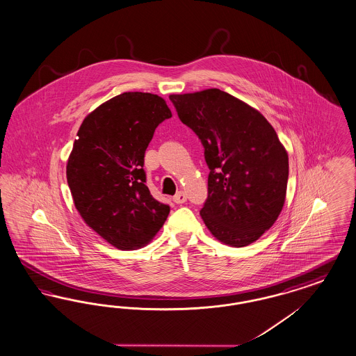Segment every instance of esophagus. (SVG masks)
Returning a JSON list of instances; mask_svg holds the SVG:
<instances>
[{
	"label": "esophagus",
	"mask_w": 356,
	"mask_h": 356,
	"mask_svg": "<svg viewBox=\"0 0 356 356\" xmlns=\"http://www.w3.org/2000/svg\"><path fill=\"white\" fill-rule=\"evenodd\" d=\"M173 201L176 202V204H183L186 201V195H185L184 192H179V193H176L175 196H173Z\"/></svg>",
	"instance_id": "1"
}]
</instances>
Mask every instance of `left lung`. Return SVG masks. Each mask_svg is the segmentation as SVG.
<instances>
[{
  "label": "left lung",
  "mask_w": 356,
  "mask_h": 356,
  "mask_svg": "<svg viewBox=\"0 0 356 356\" xmlns=\"http://www.w3.org/2000/svg\"><path fill=\"white\" fill-rule=\"evenodd\" d=\"M180 120L205 148L208 199L200 216L233 248L257 241L284 208L289 155L266 118L218 88L171 94Z\"/></svg>",
  "instance_id": "left-lung-1"
}]
</instances>
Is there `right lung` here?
<instances>
[{"label": "right lung", "instance_id": "obj_1", "mask_svg": "<svg viewBox=\"0 0 356 356\" xmlns=\"http://www.w3.org/2000/svg\"><path fill=\"white\" fill-rule=\"evenodd\" d=\"M151 92H123L98 106L78 129L66 165L74 205L86 224L120 250L151 241L170 207L145 185L144 154L157 126L171 118Z\"/></svg>", "mask_w": 356, "mask_h": 356}]
</instances>
